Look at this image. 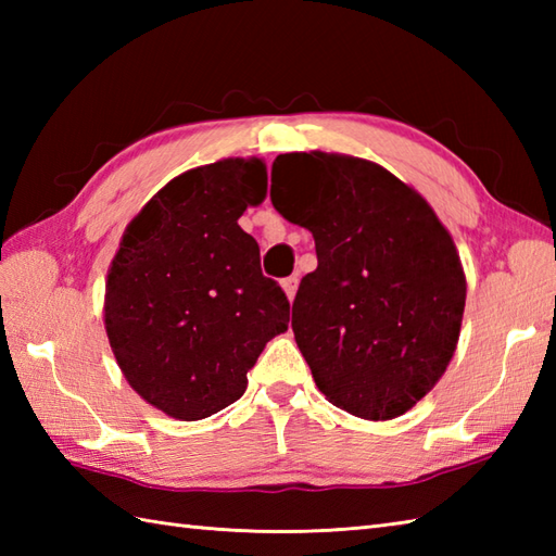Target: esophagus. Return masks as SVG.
Here are the masks:
<instances>
[{
	"instance_id": "obj_1",
	"label": "esophagus",
	"mask_w": 556,
	"mask_h": 556,
	"mask_svg": "<svg viewBox=\"0 0 556 556\" xmlns=\"http://www.w3.org/2000/svg\"><path fill=\"white\" fill-rule=\"evenodd\" d=\"M281 289L287 291L289 301H293V296H296V289H299V277H287V279H281Z\"/></svg>"
}]
</instances>
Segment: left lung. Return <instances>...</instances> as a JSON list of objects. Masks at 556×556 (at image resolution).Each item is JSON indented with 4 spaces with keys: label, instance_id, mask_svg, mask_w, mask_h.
<instances>
[{
    "label": "left lung",
    "instance_id": "obj_1",
    "mask_svg": "<svg viewBox=\"0 0 556 556\" xmlns=\"http://www.w3.org/2000/svg\"><path fill=\"white\" fill-rule=\"evenodd\" d=\"M269 198L315 239L291 327L317 389L351 416H404L456 351L466 275L452 236L418 191L361 157L279 155Z\"/></svg>",
    "mask_w": 556,
    "mask_h": 556
}]
</instances>
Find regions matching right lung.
Here are the masks:
<instances>
[{
    "label": "right lung",
    "mask_w": 556,
    "mask_h": 556,
    "mask_svg": "<svg viewBox=\"0 0 556 556\" xmlns=\"http://www.w3.org/2000/svg\"><path fill=\"white\" fill-rule=\"evenodd\" d=\"M267 195L265 162L229 157L176 176L128 224L108 271L104 329L148 404L200 420L241 399L289 301L239 227Z\"/></svg>",
    "instance_id": "obj_1"
}]
</instances>
